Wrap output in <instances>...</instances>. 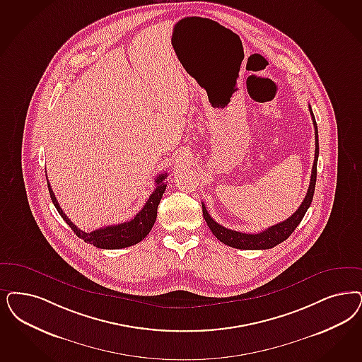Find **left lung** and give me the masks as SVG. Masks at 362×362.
Listing matches in <instances>:
<instances>
[{
	"instance_id": "left-lung-1",
	"label": "left lung",
	"mask_w": 362,
	"mask_h": 362,
	"mask_svg": "<svg viewBox=\"0 0 362 362\" xmlns=\"http://www.w3.org/2000/svg\"><path fill=\"white\" fill-rule=\"evenodd\" d=\"M309 110L312 113L313 124H314V134H315V152H314V163H313L312 177H310V186L308 188L306 197L303 202L300 203L298 210L294 212L290 218H287L286 221L272 226L269 228H266L262 233L258 234H246V233H239L234 231L230 228H226L223 226L216 223L210 214L206 210V206L202 203V209H203V216L207 222V225L210 227L212 234L218 238L222 243H225L230 247L240 250H267L273 249L276 245L282 243L284 240H286L287 238L291 235V233L297 228V226L300 223V221L303 219L305 214L308 211V209L312 204L313 195H314V188H315V180H317V162H318V128L315 123V117L313 115L312 107L309 105Z\"/></svg>"
}]
</instances>
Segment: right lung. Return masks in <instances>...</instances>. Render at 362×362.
<instances>
[{"mask_svg": "<svg viewBox=\"0 0 362 362\" xmlns=\"http://www.w3.org/2000/svg\"><path fill=\"white\" fill-rule=\"evenodd\" d=\"M45 175H47V173H45ZM165 177H167V174H160L156 177L155 191L151 194V197L146 202L144 207L137 212L136 216L134 219L124 222V223H120V225L107 226L104 228L95 230L92 233H86V231L80 230L78 227H76V225H74L69 221V218L64 214L63 209L57 203V199H56V197H54V194L50 188L48 177H47V182H48L50 199L53 202V204L57 209L59 214L62 215V218L66 222V225L75 231L76 235L81 238L84 242H87L89 245H93L99 249L115 250L134 246L139 242H141L144 238L150 234L151 228L156 221L158 206H159L163 194H164L165 187H167V185L164 183Z\"/></svg>", "mask_w": 362, "mask_h": 362, "instance_id": "obj_1", "label": "right lung"}]
</instances>
